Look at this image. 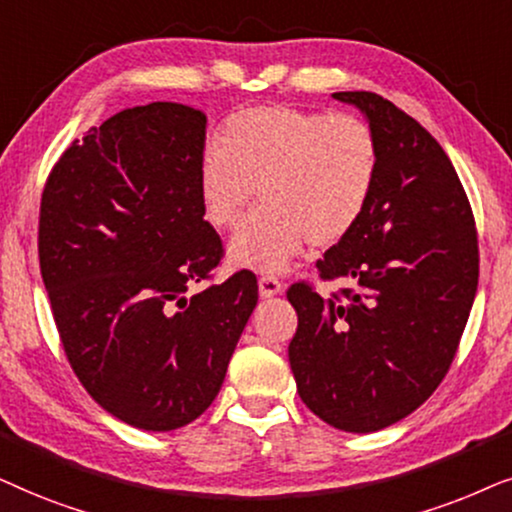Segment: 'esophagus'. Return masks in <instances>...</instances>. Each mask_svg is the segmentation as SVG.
I'll list each match as a JSON object with an SVG mask.
<instances>
[{
    "label": "esophagus",
    "instance_id": "1",
    "mask_svg": "<svg viewBox=\"0 0 512 512\" xmlns=\"http://www.w3.org/2000/svg\"><path fill=\"white\" fill-rule=\"evenodd\" d=\"M257 285H260V295L264 299L276 297V295H281V292H283V283L274 276H262L260 283H257Z\"/></svg>",
    "mask_w": 512,
    "mask_h": 512
}]
</instances>
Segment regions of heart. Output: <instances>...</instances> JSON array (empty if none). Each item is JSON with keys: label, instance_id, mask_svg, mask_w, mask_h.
I'll use <instances>...</instances> for the list:
<instances>
[{"label": "heart", "instance_id": "obj_1", "mask_svg": "<svg viewBox=\"0 0 512 512\" xmlns=\"http://www.w3.org/2000/svg\"><path fill=\"white\" fill-rule=\"evenodd\" d=\"M379 173L377 135L353 114L285 105L231 114L220 147L199 161V199L215 229H234L252 196L262 208L229 241L231 267L276 274L304 245L342 243L372 199Z\"/></svg>", "mask_w": 512, "mask_h": 512}]
</instances>
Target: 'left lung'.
Segmentation results:
<instances>
[{
  "label": "left lung",
  "mask_w": 512,
  "mask_h": 512,
  "mask_svg": "<svg viewBox=\"0 0 512 512\" xmlns=\"http://www.w3.org/2000/svg\"><path fill=\"white\" fill-rule=\"evenodd\" d=\"M332 98L377 135V185L358 227L316 264L346 288L330 299L306 283L288 290V358L316 417L374 433L426 403L452 365L478 292V231L452 161L419 121L370 91Z\"/></svg>",
  "instance_id": "8db88e82"
}]
</instances>
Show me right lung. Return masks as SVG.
<instances>
[{"label":"right lung","instance_id":"add662e5","mask_svg":"<svg viewBox=\"0 0 512 512\" xmlns=\"http://www.w3.org/2000/svg\"><path fill=\"white\" fill-rule=\"evenodd\" d=\"M203 147L201 109H124L72 142L42 194L39 267L67 360L102 410L142 431L208 410L257 306L250 271L185 297L222 257L199 199Z\"/></svg>","mask_w":512,"mask_h":512}]
</instances>
